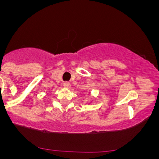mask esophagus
Here are the masks:
<instances>
[{"label":"esophagus","mask_w":159,"mask_h":159,"mask_svg":"<svg viewBox=\"0 0 159 159\" xmlns=\"http://www.w3.org/2000/svg\"><path fill=\"white\" fill-rule=\"evenodd\" d=\"M63 87H64L65 88H67V89L70 88V87H71L70 82H69V81L64 82V83H63Z\"/></svg>","instance_id":"1"}]
</instances>
